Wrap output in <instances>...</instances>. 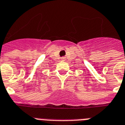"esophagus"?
Returning <instances> with one entry per match:
<instances>
[{"label":"esophagus","instance_id":"34e87169","mask_svg":"<svg viewBox=\"0 0 125 125\" xmlns=\"http://www.w3.org/2000/svg\"><path fill=\"white\" fill-rule=\"evenodd\" d=\"M63 59H64V58H63V59H62V60H63Z\"/></svg>","mask_w":125,"mask_h":125}]
</instances>
